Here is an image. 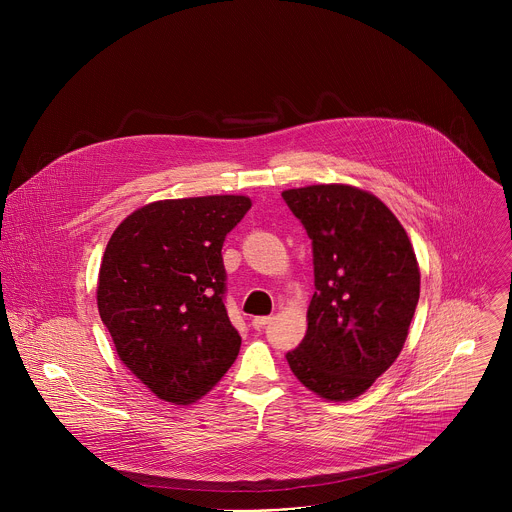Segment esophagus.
<instances>
[{
    "label": "esophagus",
    "mask_w": 512,
    "mask_h": 512,
    "mask_svg": "<svg viewBox=\"0 0 512 512\" xmlns=\"http://www.w3.org/2000/svg\"><path fill=\"white\" fill-rule=\"evenodd\" d=\"M269 322H271V316H257V318H253L251 326H253L255 330H261V328H265Z\"/></svg>",
    "instance_id": "esophagus-1"
}]
</instances>
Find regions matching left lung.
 Wrapping results in <instances>:
<instances>
[{"label":"left lung","instance_id":"left-lung-1","mask_svg":"<svg viewBox=\"0 0 512 512\" xmlns=\"http://www.w3.org/2000/svg\"><path fill=\"white\" fill-rule=\"evenodd\" d=\"M312 239L316 291L308 332L285 354L298 381L328 401L367 391L399 356L419 300V267L397 216L344 184L281 192Z\"/></svg>","mask_w":512,"mask_h":512}]
</instances>
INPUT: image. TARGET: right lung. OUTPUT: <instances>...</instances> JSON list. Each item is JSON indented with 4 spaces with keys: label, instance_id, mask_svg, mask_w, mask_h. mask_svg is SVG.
I'll return each instance as SVG.
<instances>
[{
    "label": "right lung",
    "instance_id": "add662e5",
    "mask_svg": "<svg viewBox=\"0 0 512 512\" xmlns=\"http://www.w3.org/2000/svg\"><path fill=\"white\" fill-rule=\"evenodd\" d=\"M249 208L247 196L160 200L129 214L107 243L101 320L125 367L164 401L200 399L239 354L221 251Z\"/></svg>",
    "mask_w": 512,
    "mask_h": 512
}]
</instances>
